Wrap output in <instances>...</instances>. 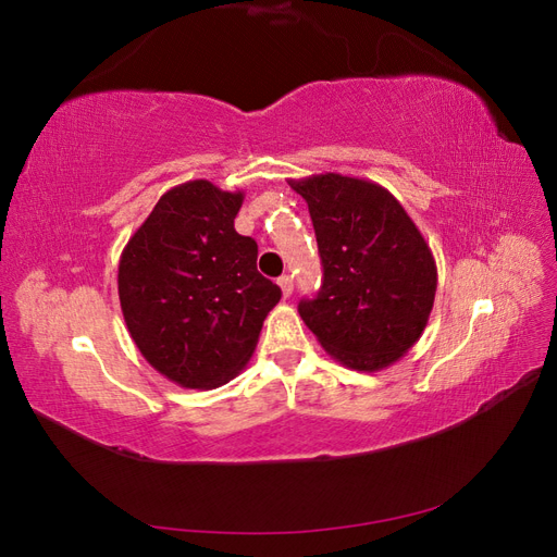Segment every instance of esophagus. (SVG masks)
<instances>
[{
    "label": "esophagus",
    "instance_id": "esophagus-1",
    "mask_svg": "<svg viewBox=\"0 0 557 557\" xmlns=\"http://www.w3.org/2000/svg\"><path fill=\"white\" fill-rule=\"evenodd\" d=\"M278 285H281V293H283V297H290V295H293L295 283H293V278H290V276H281V278H278Z\"/></svg>",
    "mask_w": 557,
    "mask_h": 557
}]
</instances>
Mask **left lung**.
<instances>
[{"label":"left lung","instance_id":"8db88e82","mask_svg":"<svg viewBox=\"0 0 557 557\" xmlns=\"http://www.w3.org/2000/svg\"><path fill=\"white\" fill-rule=\"evenodd\" d=\"M307 199L323 285L299 315L330 356L358 372L395 364L423 334L436 264L423 234L383 185L342 174L290 181Z\"/></svg>","mask_w":557,"mask_h":557}]
</instances>
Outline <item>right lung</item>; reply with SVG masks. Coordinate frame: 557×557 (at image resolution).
<instances>
[{"label":"right lung","instance_id":"add662e5","mask_svg":"<svg viewBox=\"0 0 557 557\" xmlns=\"http://www.w3.org/2000/svg\"><path fill=\"white\" fill-rule=\"evenodd\" d=\"M244 193L197 178L166 190L117 264L132 342L162 376L197 391L248 364L281 288L258 272V244L234 230Z\"/></svg>","mask_w":557,"mask_h":557}]
</instances>
